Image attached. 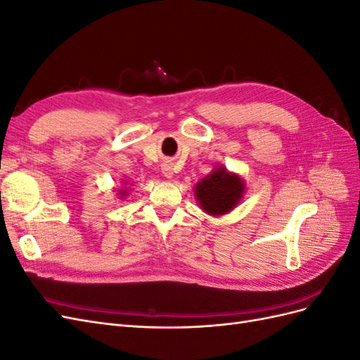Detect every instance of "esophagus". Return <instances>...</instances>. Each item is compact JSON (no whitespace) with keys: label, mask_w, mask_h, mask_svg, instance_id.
<instances>
[{"label":"esophagus","mask_w":360,"mask_h":360,"mask_svg":"<svg viewBox=\"0 0 360 360\" xmlns=\"http://www.w3.org/2000/svg\"><path fill=\"white\" fill-rule=\"evenodd\" d=\"M162 171H163V176H165L167 179L172 177L174 172H172V165H171V163H163Z\"/></svg>","instance_id":"34e87169"}]
</instances>
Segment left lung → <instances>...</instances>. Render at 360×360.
Here are the masks:
<instances>
[{"mask_svg": "<svg viewBox=\"0 0 360 360\" xmlns=\"http://www.w3.org/2000/svg\"><path fill=\"white\" fill-rule=\"evenodd\" d=\"M195 195L204 212L210 214H225L242 198L243 181L225 168H216L197 184Z\"/></svg>", "mask_w": 360, "mask_h": 360, "instance_id": "8db88e82", "label": "left lung"}]
</instances>
